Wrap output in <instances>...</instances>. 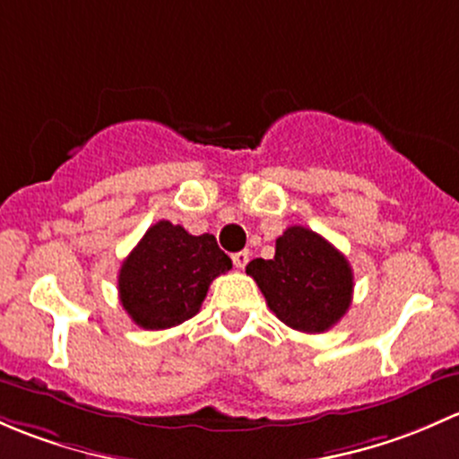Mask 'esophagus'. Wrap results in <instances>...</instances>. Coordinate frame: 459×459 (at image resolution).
I'll list each match as a JSON object with an SVG mask.
<instances>
[{
	"label": "esophagus",
	"instance_id": "obj_1",
	"mask_svg": "<svg viewBox=\"0 0 459 459\" xmlns=\"http://www.w3.org/2000/svg\"><path fill=\"white\" fill-rule=\"evenodd\" d=\"M231 261H234L236 269H245V264L249 263V252L247 249H243V252H236L234 256H231Z\"/></svg>",
	"mask_w": 459,
	"mask_h": 459
}]
</instances>
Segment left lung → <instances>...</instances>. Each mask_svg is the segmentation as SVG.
I'll list each match as a JSON object with an SVG mask.
<instances>
[{
	"instance_id": "obj_1",
	"label": "left lung",
	"mask_w": 459,
	"mask_h": 459,
	"mask_svg": "<svg viewBox=\"0 0 459 459\" xmlns=\"http://www.w3.org/2000/svg\"><path fill=\"white\" fill-rule=\"evenodd\" d=\"M245 272L261 287L276 318L296 332H327L351 305V264L329 240L302 225L278 236L272 261L254 258Z\"/></svg>"
}]
</instances>
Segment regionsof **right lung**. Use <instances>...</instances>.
<instances>
[{
  "label": "right lung",
  "instance_id": "obj_1",
  "mask_svg": "<svg viewBox=\"0 0 459 459\" xmlns=\"http://www.w3.org/2000/svg\"><path fill=\"white\" fill-rule=\"evenodd\" d=\"M230 269L214 236L159 221L121 264L119 300L139 327H177L198 314L212 281Z\"/></svg>",
  "mask_w": 459,
  "mask_h": 459
}]
</instances>
